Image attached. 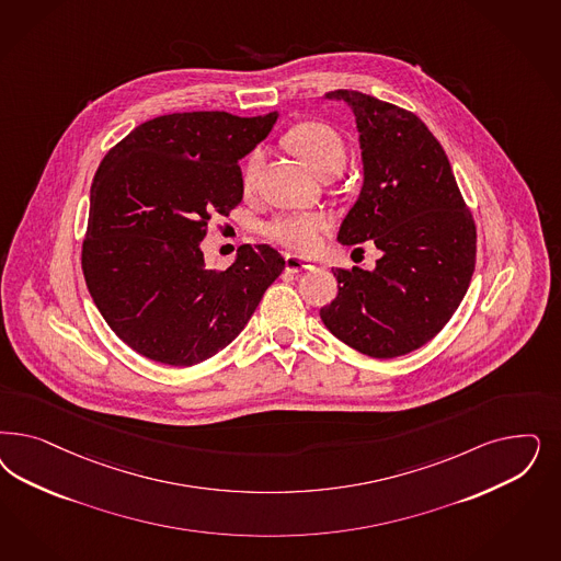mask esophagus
Masks as SVG:
<instances>
[{
	"mask_svg": "<svg viewBox=\"0 0 561 561\" xmlns=\"http://www.w3.org/2000/svg\"><path fill=\"white\" fill-rule=\"evenodd\" d=\"M285 266H287V271L289 272H306L313 268V264H309L308 260L297 257V255H293V253H289V255L285 257Z\"/></svg>",
	"mask_w": 561,
	"mask_h": 561,
	"instance_id": "34e87169",
	"label": "esophagus"
}]
</instances>
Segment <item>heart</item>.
Instances as JSON below:
<instances>
[{
  "label": "heart",
  "instance_id": "obj_1",
  "mask_svg": "<svg viewBox=\"0 0 561 561\" xmlns=\"http://www.w3.org/2000/svg\"><path fill=\"white\" fill-rule=\"evenodd\" d=\"M287 145L318 173H341L346 164V142L336 127L304 122L290 127ZM262 164V150H253L243 164V183L252 185ZM332 220L324 213H278L262 225V236L293 252L311 253L322 243Z\"/></svg>",
  "mask_w": 561,
  "mask_h": 561
}]
</instances>
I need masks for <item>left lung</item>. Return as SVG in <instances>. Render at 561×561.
Segmentation results:
<instances>
[{
    "label": "left lung",
    "instance_id": "obj_1",
    "mask_svg": "<svg viewBox=\"0 0 561 561\" xmlns=\"http://www.w3.org/2000/svg\"><path fill=\"white\" fill-rule=\"evenodd\" d=\"M325 96L353 108L365 173L339 241H371L381 257L374 271L336 268L339 293L320 318L355 351L392 359L453 318L474 272L477 227L444 148L415 113L359 91Z\"/></svg>",
    "mask_w": 561,
    "mask_h": 561
}]
</instances>
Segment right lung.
I'll list each match as a JSON object with an SVG mask.
<instances>
[{
	"instance_id": "obj_1",
	"label": "right lung",
	"mask_w": 561,
	"mask_h": 561,
	"mask_svg": "<svg viewBox=\"0 0 561 561\" xmlns=\"http://www.w3.org/2000/svg\"><path fill=\"white\" fill-rule=\"evenodd\" d=\"M278 113H171L113 146L91 187L82 272L108 328L152 362L210 359L250 322L285 268L271 245H241L225 271L204 264L199 241L213 217L243 198L239 159Z\"/></svg>"
}]
</instances>
